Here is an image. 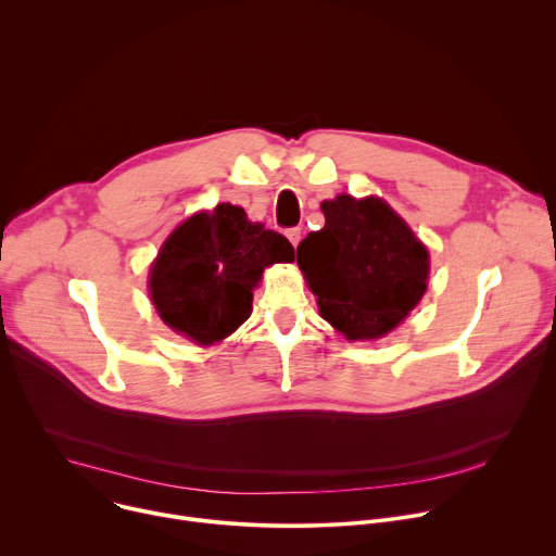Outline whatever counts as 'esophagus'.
I'll use <instances>...</instances> for the list:
<instances>
[{
    "label": "esophagus",
    "mask_w": 556,
    "mask_h": 556,
    "mask_svg": "<svg viewBox=\"0 0 556 556\" xmlns=\"http://www.w3.org/2000/svg\"><path fill=\"white\" fill-rule=\"evenodd\" d=\"M286 237L290 240V244L296 249V247H299V242H301V228H299V226L288 228V230H286Z\"/></svg>",
    "instance_id": "obj_1"
}]
</instances>
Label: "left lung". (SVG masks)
Returning <instances> with one entry per match:
<instances>
[{
  "label": "left lung",
  "instance_id": "1",
  "mask_svg": "<svg viewBox=\"0 0 556 556\" xmlns=\"http://www.w3.org/2000/svg\"><path fill=\"white\" fill-rule=\"evenodd\" d=\"M326 226L296 249L319 312L350 341L380 339L427 290L429 251L380 198L348 193L321 204Z\"/></svg>",
  "mask_w": 556,
  "mask_h": 556
}]
</instances>
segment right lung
<instances>
[{
	"label": "right lung",
	"mask_w": 556,
	"mask_h": 556,
	"mask_svg": "<svg viewBox=\"0 0 556 556\" xmlns=\"http://www.w3.org/2000/svg\"><path fill=\"white\" fill-rule=\"evenodd\" d=\"M286 262H294V249L281 232L251 222L242 206L217 204L167 237L149 270V294L172 330L213 345L251 316L264 268Z\"/></svg>",
	"instance_id": "1"
}]
</instances>
